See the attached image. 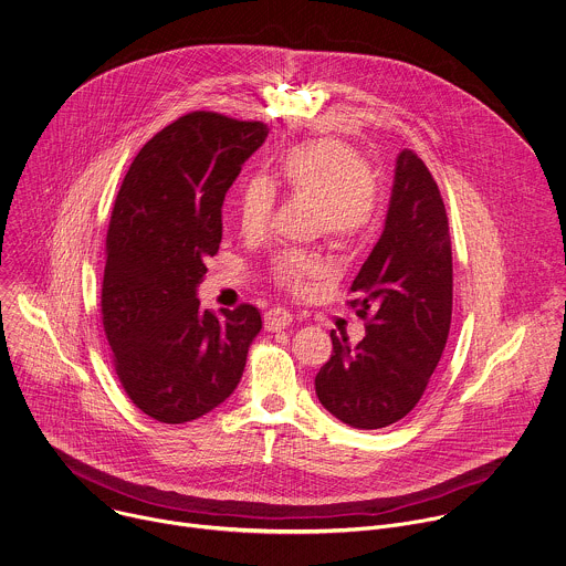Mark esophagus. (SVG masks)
Returning <instances> with one entry per match:
<instances>
[{
	"instance_id": "esophagus-1",
	"label": "esophagus",
	"mask_w": 566,
	"mask_h": 566,
	"mask_svg": "<svg viewBox=\"0 0 566 566\" xmlns=\"http://www.w3.org/2000/svg\"><path fill=\"white\" fill-rule=\"evenodd\" d=\"M291 322H293V315H291L286 308H271V311L264 315V326H266V331H271V333H277V331L289 328Z\"/></svg>"
}]
</instances>
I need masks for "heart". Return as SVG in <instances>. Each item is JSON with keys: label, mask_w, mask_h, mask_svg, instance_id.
<instances>
[{"label": "heart", "mask_w": 566, "mask_h": 566, "mask_svg": "<svg viewBox=\"0 0 566 566\" xmlns=\"http://www.w3.org/2000/svg\"><path fill=\"white\" fill-rule=\"evenodd\" d=\"M280 178L286 191L317 205V227L333 244L350 247L370 231L379 200L377 182L350 145L335 138L297 145L282 158ZM273 205V185L262 176L249 178L238 200L242 231L262 233ZM273 275L289 291L304 293L308 282L324 275V262L313 253L286 251L275 258Z\"/></svg>", "instance_id": "obj_1"}]
</instances>
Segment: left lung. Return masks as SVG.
I'll return each mask as SVG.
<instances>
[{
	"label": "left lung",
	"mask_w": 566,
	"mask_h": 566,
	"mask_svg": "<svg viewBox=\"0 0 566 566\" xmlns=\"http://www.w3.org/2000/svg\"><path fill=\"white\" fill-rule=\"evenodd\" d=\"M353 293L366 337L353 348L333 339L315 377L319 403L342 423L379 430L401 421L423 397L452 322V247L441 191L423 160L403 149L381 238L357 273Z\"/></svg>",
	"instance_id": "1"
}]
</instances>
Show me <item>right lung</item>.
Instances as JSON below:
<instances>
[{
	"label": "right lung",
	"instance_id": "1",
	"mask_svg": "<svg viewBox=\"0 0 566 566\" xmlns=\"http://www.w3.org/2000/svg\"><path fill=\"white\" fill-rule=\"evenodd\" d=\"M264 123L193 112L158 132L118 189L103 275V328L132 403L187 423L227 401L262 331L255 306L202 311L205 260L222 240L224 193L266 140Z\"/></svg>",
	"mask_w": 566,
	"mask_h": 566
}]
</instances>
